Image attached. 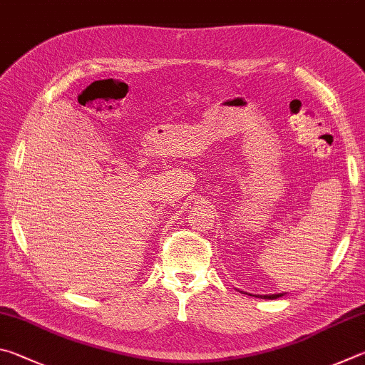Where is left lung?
<instances>
[{
    "label": "left lung",
    "instance_id": "obj_1",
    "mask_svg": "<svg viewBox=\"0 0 365 365\" xmlns=\"http://www.w3.org/2000/svg\"><path fill=\"white\" fill-rule=\"evenodd\" d=\"M279 297H282V293H279V295H261V298H264V299H276Z\"/></svg>",
    "mask_w": 365,
    "mask_h": 365
}]
</instances>
